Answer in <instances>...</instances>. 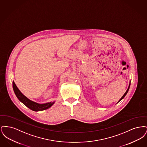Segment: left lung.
<instances>
[{
  "label": "left lung",
  "instance_id": "8db88e82",
  "mask_svg": "<svg viewBox=\"0 0 147 147\" xmlns=\"http://www.w3.org/2000/svg\"><path fill=\"white\" fill-rule=\"evenodd\" d=\"M130 83H129V86H128V89H127V91H126V92H125V94H124V95H123V96H122V98H121V99H120V100H119V101H121V100H122V99H123V98H125V96H126V94H127V92H128V90H129V86H130Z\"/></svg>",
  "mask_w": 147,
  "mask_h": 147
}]
</instances>
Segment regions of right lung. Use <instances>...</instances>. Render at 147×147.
Listing matches in <instances>:
<instances>
[{
	"label": "right lung",
	"mask_w": 147,
	"mask_h": 147,
	"mask_svg": "<svg viewBox=\"0 0 147 147\" xmlns=\"http://www.w3.org/2000/svg\"><path fill=\"white\" fill-rule=\"evenodd\" d=\"M13 88L14 92L18 98L21 101L22 103H23L26 106H27L28 108L32 111H40L46 110L49 108L51 106H52L55 103V102H50L43 104H40L36 103L29 100L28 98L24 96L21 93V91L19 90L16 84H15L14 82H13Z\"/></svg>",
	"instance_id": "right-lung-1"
}]
</instances>
